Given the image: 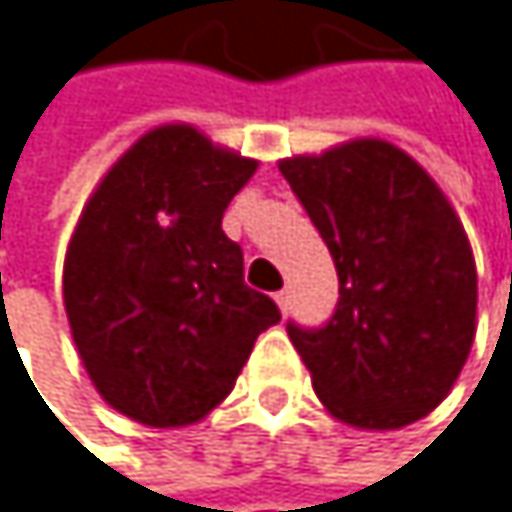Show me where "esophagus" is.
I'll list each match as a JSON object with an SVG mask.
<instances>
[{
	"label": "esophagus",
	"mask_w": 512,
	"mask_h": 512,
	"mask_svg": "<svg viewBox=\"0 0 512 512\" xmlns=\"http://www.w3.org/2000/svg\"><path fill=\"white\" fill-rule=\"evenodd\" d=\"M276 303H279L282 315H288V309H291V294H288V291H279V294H276Z\"/></svg>",
	"instance_id": "34e87169"
}]
</instances>
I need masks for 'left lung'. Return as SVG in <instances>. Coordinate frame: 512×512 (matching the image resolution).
Here are the masks:
<instances>
[{
  "label": "left lung",
  "instance_id": "1",
  "mask_svg": "<svg viewBox=\"0 0 512 512\" xmlns=\"http://www.w3.org/2000/svg\"><path fill=\"white\" fill-rule=\"evenodd\" d=\"M331 248L337 312L288 324L312 388L361 431L413 425L443 404L477 334V264L437 181L385 139L279 160Z\"/></svg>",
  "mask_w": 512,
  "mask_h": 512
}]
</instances>
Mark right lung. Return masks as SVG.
I'll return each mask as SVG.
<instances>
[{
    "label": "right lung",
    "instance_id": "right-lung-1",
    "mask_svg": "<svg viewBox=\"0 0 512 512\" xmlns=\"http://www.w3.org/2000/svg\"><path fill=\"white\" fill-rule=\"evenodd\" d=\"M254 169L191 124H163L81 209L63 264L69 331L99 397L139 425L206 419L282 318L245 285L242 248L221 230Z\"/></svg>",
    "mask_w": 512,
    "mask_h": 512
}]
</instances>
